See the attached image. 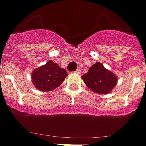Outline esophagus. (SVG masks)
Instances as JSON below:
<instances>
[{"label": "esophagus", "instance_id": "34e87169", "mask_svg": "<svg viewBox=\"0 0 146 146\" xmlns=\"http://www.w3.org/2000/svg\"><path fill=\"white\" fill-rule=\"evenodd\" d=\"M75 73H81V71H80V69H79V68H78V69H77V70L75 71Z\"/></svg>", "mask_w": 146, "mask_h": 146}]
</instances>
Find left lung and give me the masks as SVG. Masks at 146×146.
Listing matches in <instances>:
<instances>
[{
    "label": "left lung",
    "mask_w": 146,
    "mask_h": 146,
    "mask_svg": "<svg viewBox=\"0 0 146 146\" xmlns=\"http://www.w3.org/2000/svg\"><path fill=\"white\" fill-rule=\"evenodd\" d=\"M82 78L88 88L100 94L110 93L117 83V77L99 62L93 64Z\"/></svg>",
    "instance_id": "obj_1"
}]
</instances>
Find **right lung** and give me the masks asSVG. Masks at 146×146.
Returning a JSON list of instances; mask_svg holds the SVG:
<instances>
[{
  "instance_id": "add662e5",
  "label": "right lung",
  "mask_w": 146,
  "mask_h": 146,
  "mask_svg": "<svg viewBox=\"0 0 146 146\" xmlns=\"http://www.w3.org/2000/svg\"><path fill=\"white\" fill-rule=\"evenodd\" d=\"M64 68H60L52 60L33 71L31 79L34 86L43 92L51 91L58 87L67 77Z\"/></svg>"
}]
</instances>
